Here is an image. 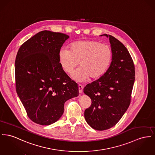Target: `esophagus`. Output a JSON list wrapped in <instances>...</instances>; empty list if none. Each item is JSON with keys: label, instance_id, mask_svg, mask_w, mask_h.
<instances>
[{"label": "esophagus", "instance_id": "esophagus-1", "mask_svg": "<svg viewBox=\"0 0 155 155\" xmlns=\"http://www.w3.org/2000/svg\"><path fill=\"white\" fill-rule=\"evenodd\" d=\"M78 87H79V93H82L83 89V87L82 85L79 84V85H78Z\"/></svg>", "mask_w": 155, "mask_h": 155}]
</instances>
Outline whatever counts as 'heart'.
I'll use <instances>...</instances> for the list:
<instances>
[{
    "mask_svg": "<svg viewBox=\"0 0 155 155\" xmlns=\"http://www.w3.org/2000/svg\"><path fill=\"white\" fill-rule=\"evenodd\" d=\"M112 56L109 46L94 40L73 42L69 49L63 48L59 52L60 64L67 73L72 72L79 62L81 68L73 74V78L80 82L89 78L96 80L102 77L108 69Z\"/></svg>",
    "mask_w": 155,
    "mask_h": 155,
    "instance_id": "heart-1",
    "label": "heart"
}]
</instances>
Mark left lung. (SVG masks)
<instances>
[{
    "instance_id": "1",
    "label": "left lung",
    "mask_w": 155,
    "mask_h": 155,
    "mask_svg": "<svg viewBox=\"0 0 155 155\" xmlns=\"http://www.w3.org/2000/svg\"><path fill=\"white\" fill-rule=\"evenodd\" d=\"M109 38L113 53L110 67L83 89L92 100L91 106L84 110L86 121L97 130L111 128L122 118L130 105L135 79L134 63L129 52L114 37Z\"/></svg>"
}]
</instances>
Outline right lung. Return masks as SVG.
Wrapping results in <instances>:
<instances>
[{"label":"right lung","mask_w":155,"mask_h":155,"mask_svg":"<svg viewBox=\"0 0 155 155\" xmlns=\"http://www.w3.org/2000/svg\"><path fill=\"white\" fill-rule=\"evenodd\" d=\"M69 36L40 31L21 45L15 60L16 91L29 118L49 125L63 114L64 103L79 95L78 85L62 69L59 52Z\"/></svg>","instance_id":"add662e5"}]
</instances>
